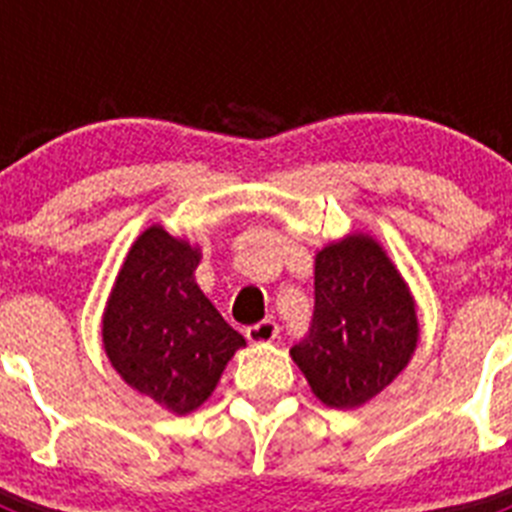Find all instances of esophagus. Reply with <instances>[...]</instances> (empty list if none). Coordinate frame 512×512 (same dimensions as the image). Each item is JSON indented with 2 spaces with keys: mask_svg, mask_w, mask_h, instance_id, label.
Masks as SVG:
<instances>
[{
  "mask_svg": "<svg viewBox=\"0 0 512 512\" xmlns=\"http://www.w3.org/2000/svg\"><path fill=\"white\" fill-rule=\"evenodd\" d=\"M279 336V325L274 320H261V323L246 328V338L251 343H271Z\"/></svg>",
  "mask_w": 512,
  "mask_h": 512,
  "instance_id": "esophagus-1",
  "label": "esophagus"
}]
</instances>
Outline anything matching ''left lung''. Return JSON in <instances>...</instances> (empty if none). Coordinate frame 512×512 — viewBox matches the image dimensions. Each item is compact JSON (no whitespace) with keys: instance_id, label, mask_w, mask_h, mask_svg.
Segmentation results:
<instances>
[{"instance_id":"1","label":"left lung","mask_w":512,"mask_h":512,"mask_svg":"<svg viewBox=\"0 0 512 512\" xmlns=\"http://www.w3.org/2000/svg\"><path fill=\"white\" fill-rule=\"evenodd\" d=\"M418 346L408 284L372 235L351 233L315 256V312L292 359L328 408H359L392 384Z\"/></svg>"}]
</instances>
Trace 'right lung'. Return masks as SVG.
Instances as JSON below:
<instances>
[{"instance_id": "1", "label": "right lung", "mask_w": 512, "mask_h": 512, "mask_svg": "<svg viewBox=\"0 0 512 512\" xmlns=\"http://www.w3.org/2000/svg\"><path fill=\"white\" fill-rule=\"evenodd\" d=\"M200 248L151 225L130 246L104 307L107 359L140 395L174 415L197 410L246 338L194 282Z\"/></svg>"}]
</instances>
